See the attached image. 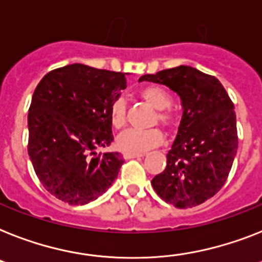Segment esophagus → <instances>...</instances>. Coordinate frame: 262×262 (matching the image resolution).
Here are the masks:
<instances>
[{"label": "esophagus", "mask_w": 262, "mask_h": 262, "mask_svg": "<svg viewBox=\"0 0 262 262\" xmlns=\"http://www.w3.org/2000/svg\"><path fill=\"white\" fill-rule=\"evenodd\" d=\"M140 157H143V154H133V152H124V154H123V158H124V159H133V158Z\"/></svg>", "instance_id": "1"}]
</instances>
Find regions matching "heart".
<instances>
[{
    "label": "heart",
    "instance_id": "b5f03b06",
    "mask_svg": "<svg viewBox=\"0 0 262 262\" xmlns=\"http://www.w3.org/2000/svg\"><path fill=\"white\" fill-rule=\"evenodd\" d=\"M139 97L147 104L157 110V115L152 119V123L162 124L165 128L170 129L175 126L177 118L175 112L171 110L172 97L167 90L159 85H146L138 92ZM110 122L116 129H120L127 123V105L123 99H116L112 101L110 107ZM163 140V135L158 128L144 129H128L118 136L116 147L123 152L142 154L144 151L151 150L159 146Z\"/></svg>",
    "mask_w": 262,
    "mask_h": 262
}]
</instances>
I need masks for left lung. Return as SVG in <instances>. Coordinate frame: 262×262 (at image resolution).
Wrapping results in <instances>:
<instances>
[{
  "instance_id": "left-lung-1",
  "label": "left lung",
  "mask_w": 262,
  "mask_h": 262,
  "mask_svg": "<svg viewBox=\"0 0 262 262\" xmlns=\"http://www.w3.org/2000/svg\"><path fill=\"white\" fill-rule=\"evenodd\" d=\"M167 85L181 96L183 115L167 165L151 185L178 209L198 206L221 190L237 154L234 104L218 79L193 67L163 69L139 81Z\"/></svg>"
}]
</instances>
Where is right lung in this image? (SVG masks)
I'll list each match as a JSON object with an SVG mask.
<instances>
[{"mask_svg":"<svg viewBox=\"0 0 262 262\" xmlns=\"http://www.w3.org/2000/svg\"><path fill=\"white\" fill-rule=\"evenodd\" d=\"M127 87L126 75L84 64L47 73L28 114V154L40 182L69 205L107 191L123 165L119 152H95L112 143L110 107Z\"/></svg>","mask_w":262,"mask_h":262,"instance_id":"1","label":"right lung"}]
</instances>
